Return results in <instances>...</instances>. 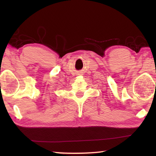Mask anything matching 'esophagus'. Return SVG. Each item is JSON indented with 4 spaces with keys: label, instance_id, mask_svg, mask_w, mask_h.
Instances as JSON below:
<instances>
[{
    "label": "esophagus",
    "instance_id": "esophagus-1",
    "mask_svg": "<svg viewBox=\"0 0 156 156\" xmlns=\"http://www.w3.org/2000/svg\"><path fill=\"white\" fill-rule=\"evenodd\" d=\"M81 73H82V72H78V75H80Z\"/></svg>",
    "mask_w": 156,
    "mask_h": 156
}]
</instances>
